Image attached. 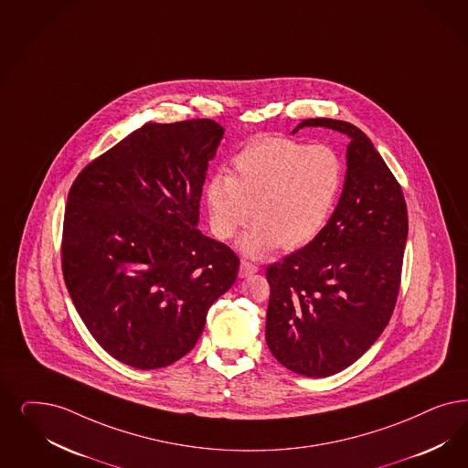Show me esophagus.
<instances>
[{
	"mask_svg": "<svg viewBox=\"0 0 468 468\" xmlns=\"http://www.w3.org/2000/svg\"><path fill=\"white\" fill-rule=\"evenodd\" d=\"M258 266L256 264H252L250 261H247V259H242L240 261V271L239 274L242 276V278H247V276H250V274L258 273Z\"/></svg>",
	"mask_w": 468,
	"mask_h": 468,
	"instance_id": "1",
	"label": "esophagus"
}]
</instances>
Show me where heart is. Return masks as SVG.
I'll use <instances>...</instances> for the list:
<instances>
[{
	"mask_svg": "<svg viewBox=\"0 0 468 468\" xmlns=\"http://www.w3.org/2000/svg\"><path fill=\"white\" fill-rule=\"evenodd\" d=\"M342 185L344 164L332 146L292 138L258 140L233 157L231 175L210 177V231L225 242L254 218L239 242L242 252L262 258L278 247L299 250L322 235Z\"/></svg>",
	"mask_w": 468,
	"mask_h": 468,
	"instance_id": "1",
	"label": "heart"
}]
</instances>
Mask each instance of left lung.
Here are the masks:
<instances>
[{"label": "left lung", "instance_id": "8db88e82", "mask_svg": "<svg viewBox=\"0 0 468 468\" xmlns=\"http://www.w3.org/2000/svg\"><path fill=\"white\" fill-rule=\"evenodd\" d=\"M351 138L344 192L322 235L266 268V342L304 377H330L368 351L401 287L408 210L403 190L370 138L351 122L307 119Z\"/></svg>", "mask_w": 468, "mask_h": 468}]
</instances>
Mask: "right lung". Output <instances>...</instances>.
Segmentation results:
<instances>
[{
  "instance_id": "1",
  "label": "right lung",
  "mask_w": 468,
  "mask_h": 468,
  "mask_svg": "<svg viewBox=\"0 0 468 468\" xmlns=\"http://www.w3.org/2000/svg\"><path fill=\"white\" fill-rule=\"evenodd\" d=\"M210 119L148 122L90 162L65 206L62 273L93 339L117 361L167 367L194 349L240 259L197 229Z\"/></svg>"
}]
</instances>
